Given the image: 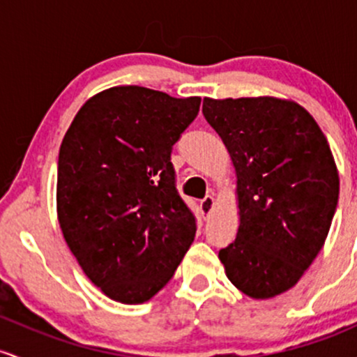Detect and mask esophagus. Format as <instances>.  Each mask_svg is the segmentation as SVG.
Masks as SVG:
<instances>
[{"mask_svg": "<svg viewBox=\"0 0 357 357\" xmlns=\"http://www.w3.org/2000/svg\"><path fill=\"white\" fill-rule=\"evenodd\" d=\"M215 199L212 195H206L202 200H200V211H202L204 215H209L212 209H214Z\"/></svg>", "mask_w": 357, "mask_h": 357, "instance_id": "obj_1", "label": "esophagus"}]
</instances>
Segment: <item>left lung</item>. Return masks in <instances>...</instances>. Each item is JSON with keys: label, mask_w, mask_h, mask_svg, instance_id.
Masks as SVG:
<instances>
[{"label": "left lung", "mask_w": 357, "mask_h": 357, "mask_svg": "<svg viewBox=\"0 0 357 357\" xmlns=\"http://www.w3.org/2000/svg\"><path fill=\"white\" fill-rule=\"evenodd\" d=\"M238 178L239 229L219 251L227 278L251 298L290 290L320 253L339 199L327 138L307 109L278 98H204Z\"/></svg>", "instance_id": "1"}]
</instances>
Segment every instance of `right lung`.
Returning <instances> with one entry per match:
<instances>
[{
	"label": "right lung",
	"mask_w": 357,
	"mask_h": 357,
	"mask_svg": "<svg viewBox=\"0 0 357 357\" xmlns=\"http://www.w3.org/2000/svg\"><path fill=\"white\" fill-rule=\"evenodd\" d=\"M200 98L118 86L92 96L62 139L57 215L82 271L116 302L143 303L170 282L195 238L172 148Z\"/></svg>",
	"instance_id": "right-lung-1"
}]
</instances>
